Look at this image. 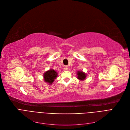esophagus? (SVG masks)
<instances>
[{"mask_svg": "<svg viewBox=\"0 0 130 130\" xmlns=\"http://www.w3.org/2000/svg\"><path fill=\"white\" fill-rule=\"evenodd\" d=\"M65 70L66 71H67L68 70H69V67H68L67 66H65Z\"/></svg>", "mask_w": 130, "mask_h": 130, "instance_id": "esophagus-1", "label": "esophagus"}]
</instances>
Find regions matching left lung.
Here are the masks:
<instances>
[{
	"mask_svg": "<svg viewBox=\"0 0 130 130\" xmlns=\"http://www.w3.org/2000/svg\"><path fill=\"white\" fill-rule=\"evenodd\" d=\"M76 74L77 75V79H78L79 80H80L81 81L84 80L86 79V76H87V74L85 72L82 71H78L77 72Z\"/></svg>",
	"mask_w": 130,
	"mask_h": 130,
	"instance_id": "8db88e82",
	"label": "left lung"
}]
</instances>
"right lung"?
<instances>
[{
  "instance_id": "obj_1",
  "label": "right lung",
  "mask_w": 130,
  "mask_h": 130,
  "mask_svg": "<svg viewBox=\"0 0 130 130\" xmlns=\"http://www.w3.org/2000/svg\"><path fill=\"white\" fill-rule=\"evenodd\" d=\"M57 76L58 73L55 70L51 69L44 73V81L48 85H52Z\"/></svg>"
}]
</instances>
